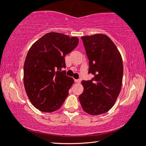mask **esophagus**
<instances>
[{
	"label": "esophagus",
	"instance_id": "obj_1",
	"mask_svg": "<svg viewBox=\"0 0 146 146\" xmlns=\"http://www.w3.org/2000/svg\"><path fill=\"white\" fill-rule=\"evenodd\" d=\"M75 82L76 83H80L81 80H80V79H77V80H75Z\"/></svg>",
	"mask_w": 146,
	"mask_h": 146
}]
</instances>
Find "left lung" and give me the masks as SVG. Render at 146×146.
I'll use <instances>...</instances> for the list:
<instances>
[{
  "instance_id": "1",
  "label": "left lung",
  "mask_w": 146,
  "mask_h": 146,
  "mask_svg": "<svg viewBox=\"0 0 146 146\" xmlns=\"http://www.w3.org/2000/svg\"><path fill=\"white\" fill-rule=\"evenodd\" d=\"M89 59L91 80L82 81L79 100L83 110L91 115L108 112L114 106L121 90L122 58L117 46L104 34L81 37Z\"/></svg>"
}]
</instances>
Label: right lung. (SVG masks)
<instances>
[{"instance_id":"add662e5","label":"right lung","mask_w":146,"mask_h":146,"mask_svg":"<svg viewBox=\"0 0 146 146\" xmlns=\"http://www.w3.org/2000/svg\"><path fill=\"white\" fill-rule=\"evenodd\" d=\"M78 44V38L50 32L36 40L27 54L24 64V84L35 108L51 113L60 109L74 83L66 75L65 56Z\"/></svg>"}]
</instances>
